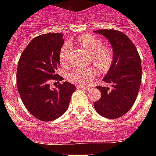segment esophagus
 Masks as SVG:
<instances>
[{"label":"esophagus","mask_w":156,"mask_h":156,"mask_svg":"<svg viewBox=\"0 0 156 156\" xmlns=\"http://www.w3.org/2000/svg\"><path fill=\"white\" fill-rule=\"evenodd\" d=\"M77 89H82V90H89L90 89V87H84V86H77Z\"/></svg>","instance_id":"1"}]
</instances>
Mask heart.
Wrapping results in <instances>:
<instances>
[{
    "instance_id": "1",
    "label": "heart",
    "mask_w": 156,
    "mask_h": 156,
    "mask_svg": "<svg viewBox=\"0 0 156 156\" xmlns=\"http://www.w3.org/2000/svg\"><path fill=\"white\" fill-rule=\"evenodd\" d=\"M80 44L90 55V62L93 63L101 73H107L113 66L115 54L113 49L104 46L101 39L90 34H84L79 39ZM71 43L67 41L63 44L59 51V59L62 64L68 62V55L71 51ZM97 75V69L94 66L87 68H75L70 72L68 79L70 82L80 86L89 84Z\"/></svg>"
}]
</instances>
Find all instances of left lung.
<instances>
[{
	"label": "left lung",
	"instance_id": "8db88e82",
	"mask_svg": "<svg viewBox=\"0 0 156 156\" xmlns=\"http://www.w3.org/2000/svg\"><path fill=\"white\" fill-rule=\"evenodd\" d=\"M108 39L115 54L114 63L103 81L111 87L98 86L101 98L94 107L98 114L117 119L127 112L134 104L141 83V62L137 48L122 32L115 30L94 31Z\"/></svg>",
	"mask_w": 156,
	"mask_h": 156
}]
</instances>
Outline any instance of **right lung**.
<instances>
[{
	"label": "right lung",
	"mask_w": 156,
	"mask_h": 156,
	"mask_svg": "<svg viewBox=\"0 0 156 156\" xmlns=\"http://www.w3.org/2000/svg\"><path fill=\"white\" fill-rule=\"evenodd\" d=\"M63 43L61 34L40 35L30 41L19 60L16 83L19 95L27 109L39 120L52 121L61 116L76 90L69 82L59 83L57 88L50 87L51 81L63 80L56 73Z\"/></svg>",
	"instance_id": "obj_1"
}]
</instances>
